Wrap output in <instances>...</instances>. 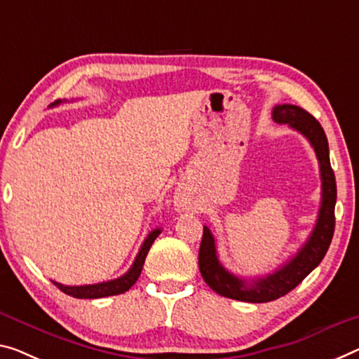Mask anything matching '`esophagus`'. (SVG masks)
Returning <instances> with one entry per match:
<instances>
[{"label":"esophagus","mask_w":359,"mask_h":359,"mask_svg":"<svg viewBox=\"0 0 359 359\" xmlns=\"http://www.w3.org/2000/svg\"><path fill=\"white\" fill-rule=\"evenodd\" d=\"M176 207H178V208H184V207H186L184 201H176Z\"/></svg>","instance_id":"esophagus-1"}]
</instances>
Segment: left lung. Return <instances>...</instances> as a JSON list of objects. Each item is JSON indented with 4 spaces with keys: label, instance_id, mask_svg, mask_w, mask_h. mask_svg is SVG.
<instances>
[{
    "label": "left lung",
    "instance_id": "left-lung-1",
    "mask_svg": "<svg viewBox=\"0 0 359 359\" xmlns=\"http://www.w3.org/2000/svg\"><path fill=\"white\" fill-rule=\"evenodd\" d=\"M273 120L279 125H289L310 141L319 162L321 172V207H319L316 226L311 236L292 257L274 273L247 283L229 273L218 260L217 244L212 231L203 226V236L198 249V269L205 283L217 294L233 300L249 303H266L289 294L303 279L310 274L319 263L330 245L335 228V201H337V184L335 175L329 161V144L321 123L308 114L305 109L292 104H279L273 109Z\"/></svg>",
    "mask_w": 359,
    "mask_h": 359
}]
</instances>
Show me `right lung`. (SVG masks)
Listing matches in <instances>:
<instances>
[{
  "mask_svg": "<svg viewBox=\"0 0 359 359\" xmlns=\"http://www.w3.org/2000/svg\"><path fill=\"white\" fill-rule=\"evenodd\" d=\"M62 101H56L53 106H57ZM162 231L161 228L154 229L149 233V236L142 242L140 252L135 258L131 268L126 271L123 276H120L117 279L107 280V283H99V284H90V285H64L59 284L56 280H53L54 285L59 287V290H62L64 294H67L70 297H75V299H102V297H110V295H118L123 294V292L128 290L131 285H133L140 274L142 271V264H144V260L147 257V252L151 249V245L154 244V241L157 239V236L161 234Z\"/></svg>",
  "mask_w": 359,
  "mask_h": 359,
  "instance_id": "obj_1",
  "label": "right lung"
}]
</instances>
